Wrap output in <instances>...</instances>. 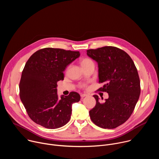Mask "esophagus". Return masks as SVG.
I'll use <instances>...</instances> for the list:
<instances>
[{"instance_id": "esophagus-1", "label": "esophagus", "mask_w": 159, "mask_h": 159, "mask_svg": "<svg viewBox=\"0 0 159 159\" xmlns=\"http://www.w3.org/2000/svg\"><path fill=\"white\" fill-rule=\"evenodd\" d=\"M87 96V94H82L80 95V96H81L82 98H84V97H86Z\"/></svg>"}]
</instances>
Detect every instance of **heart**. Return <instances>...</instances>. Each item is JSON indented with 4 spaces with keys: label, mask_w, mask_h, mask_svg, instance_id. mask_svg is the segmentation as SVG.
<instances>
[{
    "label": "heart",
    "mask_w": 159,
    "mask_h": 159,
    "mask_svg": "<svg viewBox=\"0 0 159 159\" xmlns=\"http://www.w3.org/2000/svg\"><path fill=\"white\" fill-rule=\"evenodd\" d=\"M93 63V60H91L89 59V58H83L80 61V64H81L82 66H84V65H86L87 64H89V63Z\"/></svg>",
    "instance_id": "b5f03b06"
}]
</instances>
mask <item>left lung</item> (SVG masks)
Returning a JSON list of instances; mask_svg holds the SVG:
<instances>
[{
    "label": "left lung",
    "mask_w": 159,
    "mask_h": 159,
    "mask_svg": "<svg viewBox=\"0 0 159 159\" xmlns=\"http://www.w3.org/2000/svg\"><path fill=\"white\" fill-rule=\"evenodd\" d=\"M87 55L98 63L99 82L105 83L98 90L109 95L102 103L97 95L94 96L96 104L89 111L90 118L101 128H115L128 120L139 99L137 69L131 57L115 47L88 50Z\"/></svg>",
    "instance_id": "obj_1"
}]
</instances>
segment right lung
Instances as JSON below:
<instances>
[{"mask_svg":"<svg viewBox=\"0 0 159 159\" xmlns=\"http://www.w3.org/2000/svg\"><path fill=\"white\" fill-rule=\"evenodd\" d=\"M79 57V52L46 48L36 52L27 61L19 83V96L34 123L56 129L69 122L72 104L80 96L71 92L59 98L57 83L63 80L66 66Z\"/></svg>","mask_w":159,"mask_h":159,"instance_id":"right-lung-1","label":"right lung"}]
</instances>
